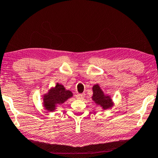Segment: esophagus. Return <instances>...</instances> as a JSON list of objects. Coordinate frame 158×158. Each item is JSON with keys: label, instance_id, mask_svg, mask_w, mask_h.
<instances>
[{"label": "esophagus", "instance_id": "34e87169", "mask_svg": "<svg viewBox=\"0 0 158 158\" xmlns=\"http://www.w3.org/2000/svg\"><path fill=\"white\" fill-rule=\"evenodd\" d=\"M76 98L77 99H83L85 98V94H77Z\"/></svg>", "mask_w": 158, "mask_h": 158}]
</instances>
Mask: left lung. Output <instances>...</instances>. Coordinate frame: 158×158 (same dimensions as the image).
I'll list each match as a JSON object with an SVG mask.
<instances>
[{
    "label": "left lung",
    "mask_w": 158,
    "mask_h": 158,
    "mask_svg": "<svg viewBox=\"0 0 158 158\" xmlns=\"http://www.w3.org/2000/svg\"><path fill=\"white\" fill-rule=\"evenodd\" d=\"M93 100L98 105H100L104 110L111 108L113 106L112 101L110 96H105L99 85H94L93 87Z\"/></svg>",
    "instance_id": "obj_1"
}]
</instances>
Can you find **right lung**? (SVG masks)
Masks as SVG:
<instances>
[{
  "mask_svg": "<svg viewBox=\"0 0 158 158\" xmlns=\"http://www.w3.org/2000/svg\"><path fill=\"white\" fill-rule=\"evenodd\" d=\"M72 96L71 91L66 90L64 85L57 83L55 87H52L47 94L44 95V106L47 110L53 111L56 106L64 104Z\"/></svg>",
  "mask_w": 158,
  "mask_h": 158,
  "instance_id": "obj_1",
  "label": "right lung"
}]
</instances>
